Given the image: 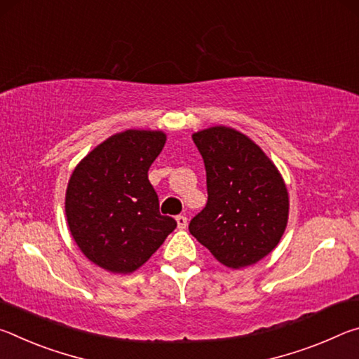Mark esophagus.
Listing matches in <instances>:
<instances>
[{
    "label": "esophagus",
    "instance_id": "1",
    "mask_svg": "<svg viewBox=\"0 0 359 359\" xmlns=\"http://www.w3.org/2000/svg\"><path fill=\"white\" fill-rule=\"evenodd\" d=\"M175 222H177V226L180 228V229H184V228H187V217L185 215H177L175 217Z\"/></svg>",
    "mask_w": 359,
    "mask_h": 359
}]
</instances>
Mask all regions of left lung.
<instances>
[{
    "mask_svg": "<svg viewBox=\"0 0 359 359\" xmlns=\"http://www.w3.org/2000/svg\"><path fill=\"white\" fill-rule=\"evenodd\" d=\"M193 141L204 160L208 204L188 229L222 264H255L274 250L287 228L282 175L257 144L233 128L198 131Z\"/></svg>",
    "mask_w": 359,
    "mask_h": 359,
    "instance_id": "8db88e82",
    "label": "left lung"
}]
</instances>
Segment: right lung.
<instances>
[{"label": "right lung", "mask_w": 359, "mask_h": 359, "mask_svg": "<svg viewBox=\"0 0 359 359\" xmlns=\"http://www.w3.org/2000/svg\"><path fill=\"white\" fill-rule=\"evenodd\" d=\"M165 142L161 131L126 130L90 151L71 175L65 203L71 234L102 269L136 271L177 226L160 214L149 180Z\"/></svg>", "instance_id": "right-lung-1"}]
</instances>
